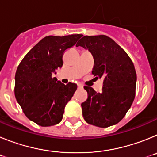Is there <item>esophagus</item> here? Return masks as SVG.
I'll use <instances>...</instances> for the list:
<instances>
[{
	"mask_svg": "<svg viewBox=\"0 0 157 157\" xmlns=\"http://www.w3.org/2000/svg\"><path fill=\"white\" fill-rule=\"evenodd\" d=\"M78 87L79 89H82L83 88V86L82 85V84H78Z\"/></svg>",
	"mask_w": 157,
	"mask_h": 157,
	"instance_id": "esophagus-1",
	"label": "esophagus"
}]
</instances>
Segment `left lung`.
I'll return each instance as SVG.
<instances>
[{"label":"left lung","instance_id":"8db88e82","mask_svg":"<svg viewBox=\"0 0 157 157\" xmlns=\"http://www.w3.org/2000/svg\"><path fill=\"white\" fill-rule=\"evenodd\" d=\"M92 53L95 78H103L102 92L84 86L88 98L82 103L86 123L99 127L115 125L125 116L135 97L137 75L127 52L106 35L84 36L76 44Z\"/></svg>","mask_w":157,"mask_h":157}]
</instances>
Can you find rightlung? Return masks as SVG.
<instances>
[{
  "mask_svg": "<svg viewBox=\"0 0 157 157\" xmlns=\"http://www.w3.org/2000/svg\"><path fill=\"white\" fill-rule=\"evenodd\" d=\"M82 34L47 36L27 53L15 76V96L25 116L41 127L62 120L64 108L77 90L75 83L64 85L52 74L63 66L65 50L75 45Z\"/></svg>",
  "mask_w": 157,
  "mask_h": 157,
  "instance_id": "right-lung-1",
  "label": "right lung"
}]
</instances>
